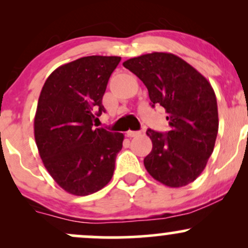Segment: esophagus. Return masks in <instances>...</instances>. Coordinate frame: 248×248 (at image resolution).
I'll list each match as a JSON object with an SVG mask.
<instances>
[{
  "label": "esophagus",
  "mask_w": 248,
  "mask_h": 248,
  "mask_svg": "<svg viewBox=\"0 0 248 248\" xmlns=\"http://www.w3.org/2000/svg\"><path fill=\"white\" fill-rule=\"evenodd\" d=\"M141 132H139V130H128L127 136H129V138H135V136H139Z\"/></svg>",
  "instance_id": "1"
}]
</instances>
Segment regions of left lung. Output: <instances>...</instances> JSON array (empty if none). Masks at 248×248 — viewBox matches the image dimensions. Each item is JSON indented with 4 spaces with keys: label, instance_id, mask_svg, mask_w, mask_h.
<instances>
[{
    "label": "left lung",
    "instance_id": "left-lung-1",
    "mask_svg": "<svg viewBox=\"0 0 248 248\" xmlns=\"http://www.w3.org/2000/svg\"><path fill=\"white\" fill-rule=\"evenodd\" d=\"M124 66L146 85L152 106L161 105L168 113L169 132L147 130L153 142L143 160L147 171L167 186H187L206 167L217 139L218 107L211 84L172 53H147Z\"/></svg>",
    "mask_w": 248,
    "mask_h": 248
}]
</instances>
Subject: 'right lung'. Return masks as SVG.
I'll list each match as a JSON object with an SVG mask.
<instances>
[{"label":"right lung","mask_w":248,"mask_h":248,"mask_svg":"<svg viewBox=\"0 0 248 248\" xmlns=\"http://www.w3.org/2000/svg\"><path fill=\"white\" fill-rule=\"evenodd\" d=\"M120 57L88 56L62 65L42 88L35 140L43 164L71 195L87 196L112 179L124 134L94 128L102 96Z\"/></svg>","instance_id":"add662e5"}]
</instances>
